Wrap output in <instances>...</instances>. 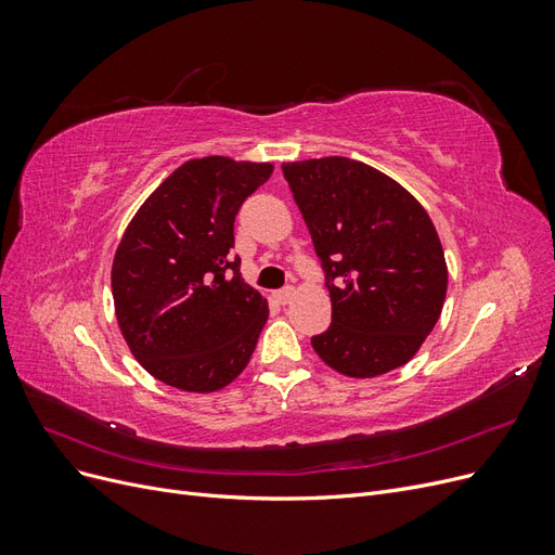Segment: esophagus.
<instances>
[{"instance_id": "1", "label": "esophagus", "mask_w": 555, "mask_h": 555, "mask_svg": "<svg viewBox=\"0 0 555 555\" xmlns=\"http://www.w3.org/2000/svg\"><path fill=\"white\" fill-rule=\"evenodd\" d=\"M292 296H294V287L292 284H287V287H282V289H278V294H275V298L280 300V304L284 306V304H289L292 300Z\"/></svg>"}]
</instances>
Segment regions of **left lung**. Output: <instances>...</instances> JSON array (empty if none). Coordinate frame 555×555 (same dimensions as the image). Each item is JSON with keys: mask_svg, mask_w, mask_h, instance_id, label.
Instances as JSON below:
<instances>
[{"mask_svg": "<svg viewBox=\"0 0 555 555\" xmlns=\"http://www.w3.org/2000/svg\"><path fill=\"white\" fill-rule=\"evenodd\" d=\"M331 294V326L312 347L333 371L377 377L408 363L438 324L447 263L428 212L363 162L282 164Z\"/></svg>", "mask_w": 555, "mask_h": 555, "instance_id": "obj_1", "label": "left lung"}]
</instances>
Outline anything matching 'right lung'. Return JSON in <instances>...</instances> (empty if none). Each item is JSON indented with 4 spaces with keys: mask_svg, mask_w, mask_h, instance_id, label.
Listing matches in <instances>:
<instances>
[{
    "mask_svg": "<svg viewBox=\"0 0 555 555\" xmlns=\"http://www.w3.org/2000/svg\"><path fill=\"white\" fill-rule=\"evenodd\" d=\"M271 164L204 157L182 164L147 196L113 259L117 324L159 382L208 393L236 379L268 319L266 298L231 259L243 201Z\"/></svg>",
    "mask_w": 555,
    "mask_h": 555,
    "instance_id": "obj_1",
    "label": "right lung"
}]
</instances>
